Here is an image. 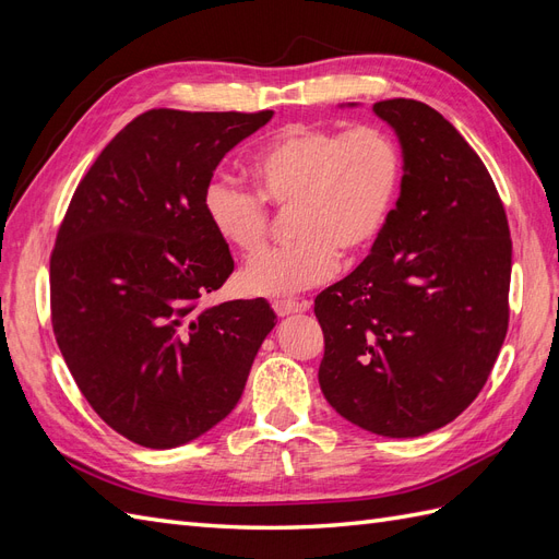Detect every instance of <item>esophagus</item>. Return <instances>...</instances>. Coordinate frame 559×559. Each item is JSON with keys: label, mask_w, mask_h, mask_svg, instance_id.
<instances>
[{"label": "esophagus", "mask_w": 559, "mask_h": 559, "mask_svg": "<svg viewBox=\"0 0 559 559\" xmlns=\"http://www.w3.org/2000/svg\"><path fill=\"white\" fill-rule=\"evenodd\" d=\"M273 310L280 317H286V314H296V312L310 310V302L308 300H275L273 302Z\"/></svg>", "instance_id": "34e87169"}]
</instances>
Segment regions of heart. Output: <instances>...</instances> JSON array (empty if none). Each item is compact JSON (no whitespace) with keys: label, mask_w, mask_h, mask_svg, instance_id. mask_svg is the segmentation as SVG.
<instances>
[{"label":"heart","mask_w":559,"mask_h":559,"mask_svg":"<svg viewBox=\"0 0 559 559\" xmlns=\"http://www.w3.org/2000/svg\"><path fill=\"white\" fill-rule=\"evenodd\" d=\"M257 191L216 177L205 214L218 240L240 253L265 245L273 205L289 212L292 242L249 261L240 286L253 296H284L326 282L341 253L357 261L378 245L396 212L405 158L399 140L378 126L335 130L294 123L251 158Z\"/></svg>","instance_id":"obj_1"}]
</instances>
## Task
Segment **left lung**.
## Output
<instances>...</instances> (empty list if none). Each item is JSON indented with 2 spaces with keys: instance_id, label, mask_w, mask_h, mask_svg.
Masks as SVG:
<instances>
[{
  "instance_id": "8db88e82",
  "label": "left lung",
  "mask_w": 559,
  "mask_h": 559,
  "mask_svg": "<svg viewBox=\"0 0 559 559\" xmlns=\"http://www.w3.org/2000/svg\"><path fill=\"white\" fill-rule=\"evenodd\" d=\"M405 158L396 212L359 267L314 298L319 384L389 438L445 427L480 394L509 331L511 230L487 167L417 99H382Z\"/></svg>"
}]
</instances>
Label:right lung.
I'll list each match as a JSON object with an SVG mask.
<instances>
[{"label":"right lung","instance_id":"obj_1","mask_svg":"<svg viewBox=\"0 0 559 559\" xmlns=\"http://www.w3.org/2000/svg\"><path fill=\"white\" fill-rule=\"evenodd\" d=\"M273 111L148 109L76 186L50 253V324L91 408L144 448H177L238 405L275 326L263 298L202 308L233 273L205 214L228 151Z\"/></svg>","mask_w":559,"mask_h":559}]
</instances>
